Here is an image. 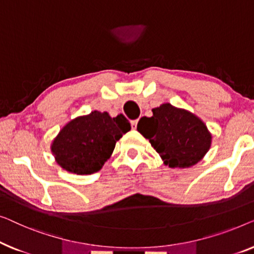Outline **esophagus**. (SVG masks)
<instances>
[{"mask_svg":"<svg viewBox=\"0 0 254 254\" xmlns=\"http://www.w3.org/2000/svg\"><path fill=\"white\" fill-rule=\"evenodd\" d=\"M137 126H138V120L131 121V127H132V130H135V128H137Z\"/></svg>","mask_w":254,"mask_h":254,"instance_id":"esophagus-1","label":"esophagus"}]
</instances>
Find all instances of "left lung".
Wrapping results in <instances>:
<instances>
[{
	"label": "left lung",
	"instance_id": "left-lung-1",
	"mask_svg": "<svg viewBox=\"0 0 254 254\" xmlns=\"http://www.w3.org/2000/svg\"><path fill=\"white\" fill-rule=\"evenodd\" d=\"M152 112V117H141L137 130L148 139L164 164L189 168L208 152L212 134L194 114L170 103H163Z\"/></svg>",
	"mask_w": 254,
	"mask_h": 254
}]
</instances>
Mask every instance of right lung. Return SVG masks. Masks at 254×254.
Instances as JSON below:
<instances>
[{
    "label": "right lung",
    "mask_w": 254,
    "mask_h": 254,
    "mask_svg": "<svg viewBox=\"0 0 254 254\" xmlns=\"http://www.w3.org/2000/svg\"><path fill=\"white\" fill-rule=\"evenodd\" d=\"M122 114L110 117L94 110L70 121L52 142V153L63 169L77 175H90L101 169L110 158L116 141L130 131Z\"/></svg>",
    "instance_id": "add662e5"
}]
</instances>
